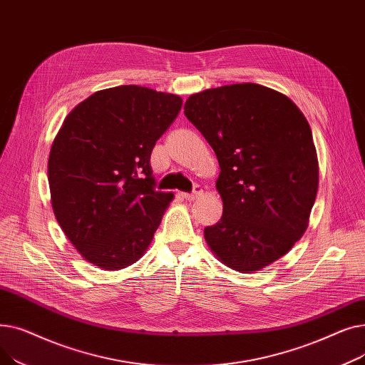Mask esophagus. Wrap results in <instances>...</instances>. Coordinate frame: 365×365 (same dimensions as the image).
Segmentation results:
<instances>
[{
	"instance_id": "34e87169",
	"label": "esophagus",
	"mask_w": 365,
	"mask_h": 365,
	"mask_svg": "<svg viewBox=\"0 0 365 365\" xmlns=\"http://www.w3.org/2000/svg\"><path fill=\"white\" fill-rule=\"evenodd\" d=\"M202 195V189L200 187V186H195V189H194V192H183L182 194V197L183 198H186V200H189V201H194V200H197V198H200Z\"/></svg>"
}]
</instances>
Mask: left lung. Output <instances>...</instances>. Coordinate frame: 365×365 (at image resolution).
Returning <instances> with one entry per match:
<instances>
[{"label": "left lung", "instance_id": "8db88e82", "mask_svg": "<svg viewBox=\"0 0 365 365\" xmlns=\"http://www.w3.org/2000/svg\"><path fill=\"white\" fill-rule=\"evenodd\" d=\"M186 118L213 148L223 216L204 229L222 263L248 274L292 250L318 190L311 127L279 91L253 83L192 94Z\"/></svg>", "mask_w": 365, "mask_h": 365}]
</instances>
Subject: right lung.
Instances as JSON below:
<instances>
[{
  "mask_svg": "<svg viewBox=\"0 0 365 365\" xmlns=\"http://www.w3.org/2000/svg\"><path fill=\"white\" fill-rule=\"evenodd\" d=\"M182 99L140 86L96 91L75 106L51 145L54 216L86 260L105 271L138 262L171 192L157 190L150 153Z\"/></svg>",
  "mask_w": 365,
  "mask_h": 365,
  "instance_id": "add662e5",
  "label": "right lung"
}]
</instances>
